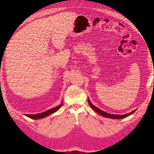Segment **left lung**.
I'll return each instance as SVG.
<instances>
[{
  "instance_id": "left-lung-1",
  "label": "left lung",
  "mask_w": 154,
  "mask_h": 154,
  "mask_svg": "<svg viewBox=\"0 0 154 154\" xmlns=\"http://www.w3.org/2000/svg\"><path fill=\"white\" fill-rule=\"evenodd\" d=\"M88 102H89V104L90 105V106L91 107V108H92L93 109H94L95 111L97 112L98 113H99L100 115H101L102 116H103V117H107V118H111V119H124V118H126L127 117H128V116L131 115V114H133L134 113V112L135 111H131V113H127V114H125V115H113V114H110V113H106V112L103 111L101 109H100L99 108L97 107L96 106H94V105H93L92 103H91V102H90V100L88 98Z\"/></svg>"
}]
</instances>
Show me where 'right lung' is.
<instances>
[{
	"instance_id": "1",
	"label": "right lung",
	"mask_w": 154,
	"mask_h": 154,
	"mask_svg": "<svg viewBox=\"0 0 154 154\" xmlns=\"http://www.w3.org/2000/svg\"><path fill=\"white\" fill-rule=\"evenodd\" d=\"M63 105V102L61 103V104L59 105L57 107H55L54 108H52V109H49L47 111H45L43 113H38V114H35V115H26V117L32 119H43L47 117V116L51 115L52 113H54V112L57 111L58 109H60V108L61 107V106Z\"/></svg>"
}]
</instances>
